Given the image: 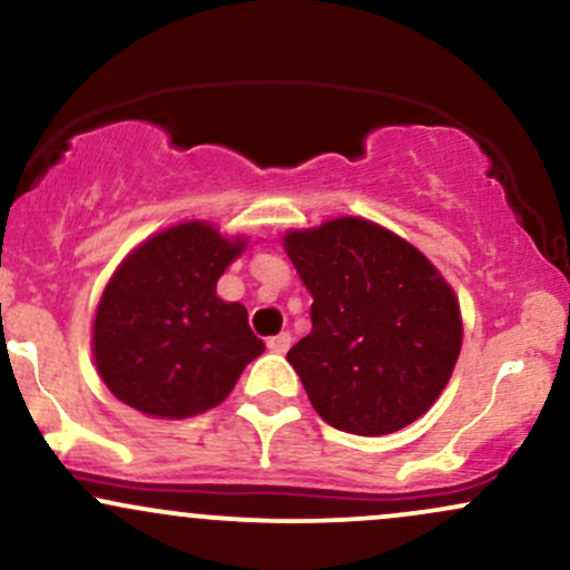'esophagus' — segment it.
<instances>
[{"label": "esophagus", "instance_id": "obj_1", "mask_svg": "<svg viewBox=\"0 0 570 570\" xmlns=\"http://www.w3.org/2000/svg\"><path fill=\"white\" fill-rule=\"evenodd\" d=\"M289 346H292V335L289 333H281V335L267 337V348H271V352H275V354L289 352Z\"/></svg>", "mask_w": 570, "mask_h": 570}]
</instances>
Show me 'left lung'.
Returning <instances> with one entry per match:
<instances>
[{"instance_id":"1","label":"left lung","mask_w":570,"mask_h":570,"mask_svg":"<svg viewBox=\"0 0 570 570\" xmlns=\"http://www.w3.org/2000/svg\"><path fill=\"white\" fill-rule=\"evenodd\" d=\"M284 246L314 295V327L286 360L316 414L354 435L416 422L460 356L452 286L403 237L365 218L292 233Z\"/></svg>"}]
</instances>
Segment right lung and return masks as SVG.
<instances>
[{"label": "right lung", "mask_w": 570, "mask_h": 570, "mask_svg": "<svg viewBox=\"0 0 570 570\" xmlns=\"http://www.w3.org/2000/svg\"><path fill=\"white\" fill-rule=\"evenodd\" d=\"M246 243L203 222L178 224L124 259L94 318V362L118 400L148 416L214 409L265 352L240 303L216 281Z\"/></svg>", "instance_id": "right-lung-1"}]
</instances>
